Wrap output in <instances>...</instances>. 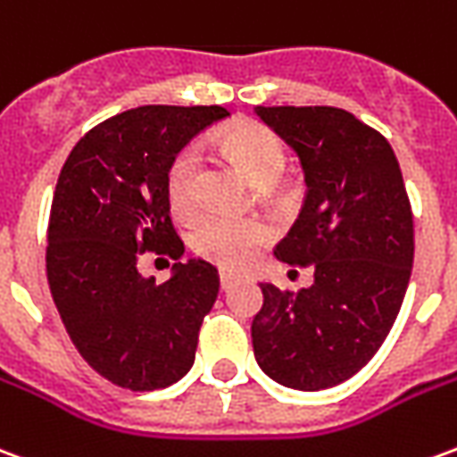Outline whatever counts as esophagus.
<instances>
[{
  "label": "esophagus",
  "mask_w": 457,
  "mask_h": 457,
  "mask_svg": "<svg viewBox=\"0 0 457 457\" xmlns=\"http://www.w3.org/2000/svg\"><path fill=\"white\" fill-rule=\"evenodd\" d=\"M235 284V274H228V271H220V287L222 291H228L229 287Z\"/></svg>",
  "instance_id": "obj_1"
}]
</instances>
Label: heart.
Listing matches in <instances>:
<instances>
[{"label":"heart","instance_id":"b5f03b06","mask_svg":"<svg viewBox=\"0 0 457 457\" xmlns=\"http://www.w3.org/2000/svg\"><path fill=\"white\" fill-rule=\"evenodd\" d=\"M222 146L228 149L239 169L252 183L271 186L287 170V146L264 124L245 121L222 131ZM200 154L195 146L183 149L170 159L166 170V193L176 212H190L195 208V179H198ZM267 229L254 218H239L228 212H208L193 228V249L222 269L242 267L252 252L264 242Z\"/></svg>","mask_w":457,"mask_h":457}]
</instances>
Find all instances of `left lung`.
<instances>
[{"mask_svg":"<svg viewBox=\"0 0 457 457\" xmlns=\"http://www.w3.org/2000/svg\"><path fill=\"white\" fill-rule=\"evenodd\" d=\"M296 151L306 200L274 254L313 267L308 288L262 284L252 320L259 367L318 392L370 362L399 316L413 267V215L389 141L337 107H257Z\"/></svg>","mask_w":457,"mask_h":457,"instance_id":"8db88e82","label":"left lung"}]
</instances>
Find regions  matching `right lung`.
I'll return each mask as SVG.
<instances>
[{
  "label": "right lung",
  "instance_id": "right-lung-1",
  "mask_svg": "<svg viewBox=\"0 0 457 457\" xmlns=\"http://www.w3.org/2000/svg\"><path fill=\"white\" fill-rule=\"evenodd\" d=\"M225 107L146 104L85 134L65 159L48 220L46 274L83 360L131 389H166L195 360L198 333L220 291L218 269L188 259L163 284L139 274V254L180 259L170 222V159Z\"/></svg>",
  "mask_w": 457,
  "mask_h": 457
}]
</instances>
